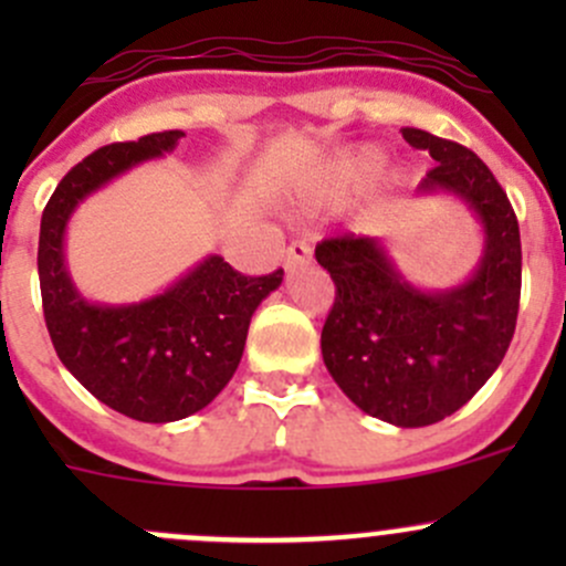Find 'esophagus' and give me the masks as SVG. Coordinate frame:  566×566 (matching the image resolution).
<instances>
[{"instance_id": "esophagus-1", "label": "esophagus", "mask_w": 566, "mask_h": 566, "mask_svg": "<svg viewBox=\"0 0 566 566\" xmlns=\"http://www.w3.org/2000/svg\"><path fill=\"white\" fill-rule=\"evenodd\" d=\"M312 256V247L306 241H295L287 247V256H284V262H287V268H295L301 265V262H310Z\"/></svg>"}]
</instances>
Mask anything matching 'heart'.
Listing matches in <instances>:
<instances>
[{"instance_id":"obj_1","label":"heart","mask_w":566,"mask_h":566,"mask_svg":"<svg viewBox=\"0 0 566 566\" xmlns=\"http://www.w3.org/2000/svg\"><path fill=\"white\" fill-rule=\"evenodd\" d=\"M380 167H384V161H380L378 153H361V156L350 164V175L356 177L358 182H369L380 175Z\"/></svg>"}]
</instances>
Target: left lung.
I'll use <instances>...</instances> for the list:
<instances>
[{"mask_svg": "<svg viewBox=\"0 0 566 566\" xmlns=\"http://www.w3.org/2000/svg\"><path fill=\"white\" fill-rule=\"evenodd\" d=\"M436 167L421 193L460 197L484 227V254L460 287L424 293L405 282L378 238H325L315 256L336 287L319 347L331 378L364 413L397 427L447 419L504 361L521 310V227L488 164L458 142L402 128Z\"/></svg>", "mask_w": 566, "mask_h": 566, "instance_id": "left-lung-1", "label": "left lung"}]
</instances>
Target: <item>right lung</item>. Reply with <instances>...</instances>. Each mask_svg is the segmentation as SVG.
<instances>
[{
    "label": "right lung",
    "mask_w": 566,
    "mask_h": 566,
    "mask_svg": "<svg viewBox=\"0 0 566 566\" xmlns=\"http://www.w3.org/2000/svg\"><path fill=\"white\" fill-rule=\"evenodd\" d=\"M180 136L161 130L90 153L62 177L40 219V295L56 356L93 397L147 424L186 419L219 397L241 364L251 315L284 276L282 268L243 276L213 254L139 304L101 306L78 295L62 251L76 205L112 177L175 150Z\"/></svg>",
    "instance_id": "obj_1"
}]
</instances>
